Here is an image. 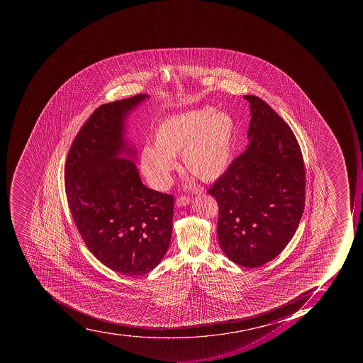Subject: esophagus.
<instances>
[{
    "instance_id": "1",
    "label": "esophagus",
    "mask_w": 363,
    "mask_h": 363,
    "mask_svg": "<svg viewBox=\"0 0 363 363\" xmlns=\"http://www.w3.org/2000/svg\"><path fill=\"white\" fill-rule=\"evenodd\" d=\"M189 203H191V199L189 196H180L176 200V204L178 206H189Z\"/></svg>"
}]
</instances>
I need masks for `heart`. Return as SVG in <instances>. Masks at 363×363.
Returning a JSON list of instances; mask_svg holds the SVG:
<instances>
[{"label": "heart", "instance_id": "b5f03b06", "mask_svg": "<svg viewBox=\"0 0 363 363\" xmlns=\"http://www.w3.org/2000/svg\"><path fill=\"white\" fill-rule=\"evenodd\" d=\"M235 123L230 114L212 106L189 110L162 120L153 135V147H144L140 168L152 187L172 185L182 155L186 172L204 183L223 177L231 162Z\"/></svg>", "mask_w": 363, "mask_h": 363}]
</instances>
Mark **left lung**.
Listing matches in <instances>:
<instances>
[{
  "label": "left lung",
  "instance_id": "left-lung-1",
  "mask_svg": "<svg viewBox=\"0 0 363 363\" xmlns=\"http://www.w3.org/2000/svg\"><path fill=\"white\" fill-rule=\"evenodd\" d=\"M245 151L208 194L219 206L220 247L238 266L272 261L294 236L306 203L302 152L289 125L255 95Z\"/></svg>",
  "mask_w": 363,
  "mask_h": 363
}]
</instances>
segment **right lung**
<instances>
[{"label":"right lung","instance_id":"obj_1","mask_svg":"<svg viewBox=\"0 0 363 363\" xmlns=\"http://www.w3.org/2000/svg\"><path fill=\"white\" fill-rule=\"evenodd\" d=\"M149 97L99 106L72 142L65 169L69 208L86 246L128 276L152 272L172 238L174 197L143 185L126 138L127 118Z\"/></svg>","mask_w":363,"mask_h":363}]
</instances>
